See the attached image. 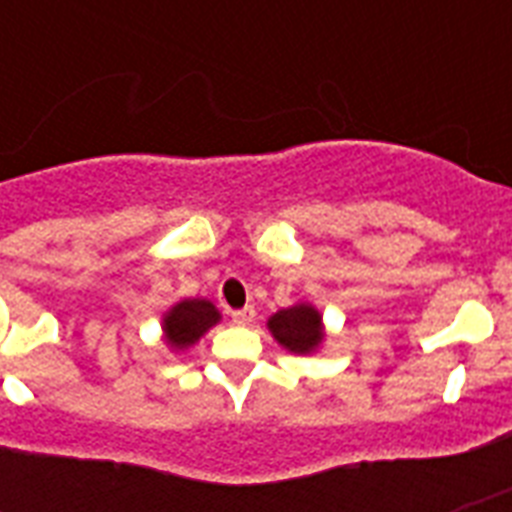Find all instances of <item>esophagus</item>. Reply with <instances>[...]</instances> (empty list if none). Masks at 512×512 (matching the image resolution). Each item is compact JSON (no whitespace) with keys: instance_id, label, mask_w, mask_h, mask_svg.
<instances>
[{"instance_id":"34e87169","label":"esophagus","mask_w":512,"mask_h":512,"mask_svg":"<svg viewBox=\"0 0 512 512\" xmlns=\"http://www.w3.org/2000/svg\"><path fill=\"white\" fill-rule=\"evenodd\" d=\"M231 321L233 324H239V327H247L255 321V308L247 305V308H241V311H231Z\"/></svg>"}]
</instances>
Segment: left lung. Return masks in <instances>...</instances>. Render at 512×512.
Segmentation results:
<instances>
[{
  "label": "left lung",
  "instance_id": "8db88e82",
  "mask_svg": "<svg viewBox=\"0 0 512 512\" xmlns=\"http://www.w3.org/2000/svg\"><path fill=\"white\" fill-rule=\"evenodd\" d=\"M268 332L281 348L295 353V356H311L327 340L321 311L305 300L273 313L268 319Z\"/></svg>",
  "mask_w": 512,
  "mask_h": 512
}]
</instances>
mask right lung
<instances>
[{"instance_id":"obj_1","label":"right lung","mask_w":512,"mask_h":512,"mask_svg":"<svg viewBox=\"0 0 512 512\" xmlns=\"http://www.w3.org/2000/svg\"><path fill=\"white\" fill-rule=\"evenodd\" d=\"M223 319L215 303L204 297H185L162 316V335L170 350H188Z\"/></svg>"}]
</instances>
